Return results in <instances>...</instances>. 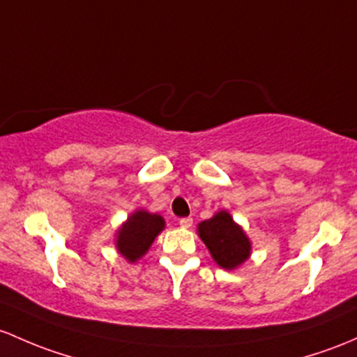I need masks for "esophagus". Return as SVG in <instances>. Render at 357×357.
Listing matches in <instances>:
<instances>
[{"mask_svg":"<svg viewBox=\"0 0 357 357\" xmlns=\"http://www.w3.org/2000/svg\"><path fill=\"white\" fill-rule=\"evenodd\" d=\"M179 226H181V227H191V226H193V219H191V217H183V219L179 220Z\"/></svg>","mask_w":357,"mask_h":357,"instance_id":"obj_1","label":"esophagus"}]
</instances>
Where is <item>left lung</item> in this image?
<instances>
[{
	"mask_svg": "<svg viewBox=\"0 0 357 357\" xmlns=\"http://www.w3.org/2000/svg\"><path fill=\"white\" fill-rule=\"evenodd\" d=\"M198 236L208 248L215 264L226 270L239 267L251 255L250 239L226 210L198 224Z\"/></svg>",
	"mask_w": 357,
	"mask_h": 357,
	"instance_id": "obj_1",
	"label": "left lung"
}]
</instances>
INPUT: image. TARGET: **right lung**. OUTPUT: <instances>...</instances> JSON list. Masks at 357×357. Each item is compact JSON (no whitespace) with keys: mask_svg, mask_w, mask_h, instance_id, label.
<instances>
[{"mask_svg":"<svg viewBox=\"0 0 357 357\" xmlns=\"http://www.w3.org/2000/svg\"><path fill=\"white\" fill-rule=\"evenodd\" d=\"M166 222L159 213H150L147 210H137L131 213L125 224L119 227L116 236V248L126 260L137 261L149 251L155 236L162 231Z\"/></svg>","mask_w":357,"mask_h":357,"instance_id":"add662e5","label":"right lung"}]
</instances>
